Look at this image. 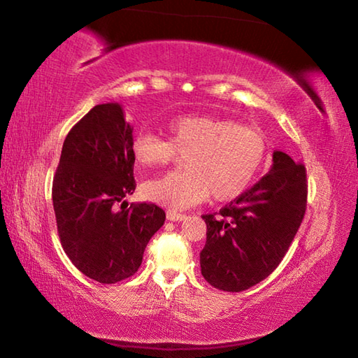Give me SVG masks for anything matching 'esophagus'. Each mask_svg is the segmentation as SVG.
I'll list each match as a JSON object with an SVG mask.
<instances>
[{"mask_svg":"<svg viewBox=\"0 0 358 358\" xmlns=\"http://www.w3.org/2000/svg\"><path fill=\"white\" fill-rule=\"evenodd\" d=\"M166 216H167V220H169V221H183L185 217H186V215L177 213V211H172V210H169Z\"/></svg>","mask_w":358,"mask_h":358,"instance_id":"34e87169","label":"esophagus"}]
</instances>
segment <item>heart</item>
<instances>
[{
  "label": "heart",
  "mask_w": 358,
  "mask_h": 358,
  "mask_svg": "<svg viewBox=\"0 0 358 358\" xmlns=\"http://www.w3.org/2000/svg\"><path fill=\"white\" fill-rule=\"evenodd\" d=\"M169 141L138 131L131 141L137 166H167L185 156V172L148 180L145 199L169 208L185 210L210 194L217 202L234 201L256 178L266 157V138L259 129L229 118L185 115L167 123Z\"/></svg>",
  "instance_id": "b5f03b06"
}]
</instances>
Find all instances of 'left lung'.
I'll use <instances>...</instances> for the list:
<instances>
[{
  "label": "left lung",
  "mask_w": 358,
  "mask_h": 358,
  "mask_svg": "<svg viewBox=\"0 0 358 358\" xmlns=\"http://www.w3.org/2000/svg\"><path fill=\"white\" fill-rule=\"evenodd\" d=\"M306 169L273 151L268 173L227 203L203 215L202 275L211 286L241 292L264 281L286 256L306 210Z\"/></svg>",
  "instance_id": "8db88e82"
}]
</instances>
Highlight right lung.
<instances>
[{
    "instance_id": "1",
    "label": "right lung",
    "mask_w": 358,
    "mask_h": 358,
    "mask_svg": "<svg viewBox=\"0 0 358 358\" xmlns=\"http://www.w3.org/2000/svg\"><path fill=\"white\" fill-rule=\"evenodd\" d=\"M132 128L118 102L94 106L66 136L52 199L64 252L85 276L115 284L136 273L166 221L155 203H132Z\"/></svg>"
}]
</instances>
